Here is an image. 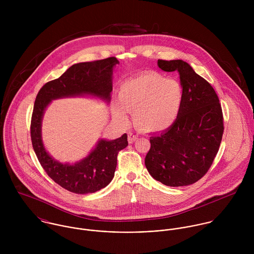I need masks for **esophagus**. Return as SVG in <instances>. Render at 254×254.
<instances>
[{
	"mask_svg": "<svg viewBox=\"0 0 254 254\" xmlns=\"http://www.w3.org/2000/svg\"><path fill=\"white\" fill-rule=\"evenodd\" d=\"M137 139H138V136H137V135H135V134H133V133H129V134H128V142H129V144L134 143Z\"/></svg>",
	"mask_w": 254,
	"mask_h": 254,
	"instance_id": "1",
	"label": "esophagus"
}]
</instances>
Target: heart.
I'll list each match as a JSON object with an SVG mask.
<instances>
[{
	"label": "heart",
	"mask_w": 254,
	"mask_h": 254,
	"mask_svg": "<svg viewBox=\"0 0 254 254\" xmlns=\"http://www.w3.org/2000/svg\"><path fill=\"white\" fill-rule=\"evenodd\" d=\"M183 99V88L178 81L147 71L121 85L119 103H115L113 114L120 122L127 123V112H133V122L141 131L163 132L177 120Z\"/></svg>",
	"instance_id": "obj_1"
}]
</instances>
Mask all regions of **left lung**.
Segmentation results:
<instances>
[{
	"label": "left lung",
	"instance_id": "1",
	"mask_svg": "<svg viewBox=\"0 0 254 254\" xmlns=\"http://www.w3.org/2000/svg\"><path fill=\"white\" fill-rule=\"evenodd\" d=\"M164 71H178L184 92L180 114L166 131L149 138L148 173L169 187L201 179L217 154L224 132L223 112L212 86L181 60H158Z\"/></svg>",
	"mask_w": 254,
	"mask_h": 254
}]
</instances>
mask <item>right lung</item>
<instances>
[{
	"label": "right lung",
	"mask_w": 254,
	"mask_h": 254,
	"mask_svg": "<svg viewBox=\"0 0 254 254\" xmlns=\"http://www.w3.org/2000/svg\"><path fill=\"white\" fill-rule=\"evenodd\" d=\"M119 64L116 58L73 64L58 79L46 83L39 91L31 117L30 134L37 158L48 176L74 193H91L107 187L112 180L118 152L128 145L127 135L101 140L91 153L75 164H63L45 149L41 125L43 114L52 100L92 95L109 102L112 91V70Z\"/></svg>",
	"instance_id": "add662e5"
}]
</instances>
